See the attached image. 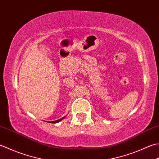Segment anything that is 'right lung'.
<instances>
[{"label":"right lung","instance_id":"obj_1","mask_svg":"<svg viewBox=\"0 0 159 159\" xmlns=\"http://www.w3.org/2000/svg\"><path fill=\"white\" fill-rule=\"evenodd\" d=\"M65 117H66V116H64V117H63V118H61V119H60L57 120H54V121H49V123H58V122H60V121H61V120H63V119H64Z\"/></svg>","mask_w":159,"mask_h":159}]
</instances>
